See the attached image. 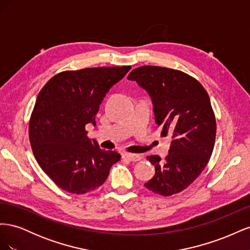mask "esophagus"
I'll use <instances>...</instances> for the list:
<instances>
[{
    "mask_svg": "<svg viewBox=\"0 0 250 250\" xmlns=\"http://www.w3.org/2000/svg\"><path fill=\"white\" fill-rule=\"evenodd\" d=\"M123 157L127 158V160H129L131 162H138V161L142 160L141 154H134V153H124Z\"/></svg>",
    "mask_w": 250,
    "mask_h": 250,
    "instance_id": "34e87169",
    "label": "esophagus"
}]
</instances>
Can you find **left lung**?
<instances>
[{
	"mask_svg": "<svg viewBox=\"0 0 250 250\" xmlns=\"http://www.w3.org/2000/svg\"><path fill=\"white\" fill-rule=\"evenodd\" d=\"M150 96L162 137L172 135L169 154L147 158L155 174L145 186L171 196L184 191L207 167L216 139V119L207 90L195 78L178 70L143 65L128 75Z\"/></svg>",
	"mask_w": 250,
	"mask_h": 250,
	"instance_id": "8db88e82",
	"label": "left lung"
}]
</instances>
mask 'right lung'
Here are the masks:
<instances>
[{
	"mask_svg": "<svg viewBox=\"0 0 250 250\" xmlns=\"http://www.w3.org/2000/svg\"><path fill=\"white\" fill-rule=\"evenodd\" d=\"M130 65L62 72L42 88L29 122V140L42 171L62 190L85 194L103 185L121 155L86 137L105 95Z\"/></svg>",
	"mask_w": 250,
	"mask_h": 250,
	"instance_id": "add662e5",
	"label": "right lung"
}]
</instances>
